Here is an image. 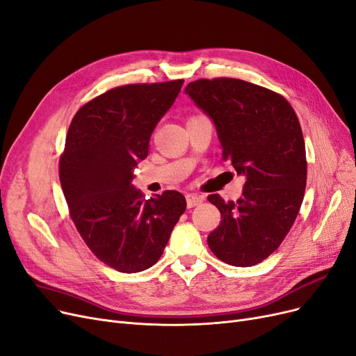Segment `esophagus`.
<instances>
[{"label": "esophagus", "mask_w": 356, "mask_h": 356, "mask_svg": "<svg viewBox=\"0 0 356 356\" xmlns=\"http://www.w3.org/2000/svg\"><path fill=\"white\" fill-rule=\"evenodd\" d=\"M203 200H204V197H203V195H198V194H188V195H187V206H188V209L195 207V206H198V204H202V203H203Z\"/></svg>", "instance_id": "esophagus-1"}]
</instances>
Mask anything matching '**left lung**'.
I'll list each match as a JSON object with an SVG mask.
<instances>
[{"label":"left lung","instance_id":"8db88e82","mask_svg":"<svg viewBox=\"0 0 356 356\" xmlns=\"http://www.w3.org/2000/svg\"><path fill=\"white\" fill-rule=\"evenodd\" d=\"M186 93L215 122L223 159L245 175L236 202L207 197L222 215L207 244L223 263L259 264L279 248L304 200L307 158L300 120L282 95L239 79H198Z\"/></svg>","mask_w":356,"mask_h":356}]
</instances>
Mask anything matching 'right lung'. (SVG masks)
Wrapping results in <instances>:
<instances>
[{"instance_id": "obj_1", "label": "right lung", "mask_w": 356, "mask_h": 356, "mask_svg": "<svg viewBox=\"0 0 356 356\" xmlns=\"http://www.w3.org/2000/svg\"><path fill=\"white\" fill-rule=\"evenodd\" d=\"M184 80L113 88L83 105L71 121L60 158V181L80 236L96 257L121 273L161 259L187 202L178 191L145 200L131 186L147 158L156 124Z\"/></svg>"}]
</instances>
